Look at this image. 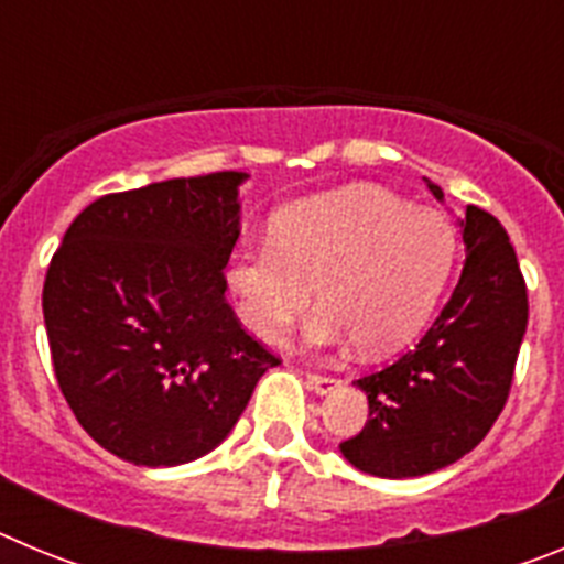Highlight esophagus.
Wrapping results in <instances>:
<instances>
[{
    "label": "esophagus",
    "instance_id": "obj_1",
    "mask_svg": "<svg viewBox=\"0 0 564 564\" xmlns=\"http://www.w3.org/2000/svg\"><path fill=\"white\" fill-rule=\"evenodd\" d=\"M307 383H311V390H316L318 395H327L338 387V378L333 376H322V372H307Z\"/></svg>",
    "mask_w": 564,
    "mask_h": 564
}]
</instances>
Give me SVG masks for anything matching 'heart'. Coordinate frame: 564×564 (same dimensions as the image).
I'll return each instance as SVG.
<instances>
[{
  "label": "heart",
  "mask_w": 564,
  "mask_h": 564,
  "mask_svg": "<svg viewBox=\"0 0 564 564\" xmlns=\"http://www.w3.org/2000/svg\"><path fill=\"white\" fill-rule=\"evenodd\" d=\"M455 259L457 234L443 214L356 186L285 208L271 242L234 253L228 288L242 325L262 341L285 336L318 285L325 307L307 341L352 336L361 350L390 352L430 322Z\"/></svg>",
  "instance_id": "1"
}]
</instances>
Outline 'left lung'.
<instances>
[{
	"instance_id": "left-lung-1",
	"label": "left lung",
	"mask_w": 564,
	"mask_h": 564,
	"mask_svg": "<svg viewBox=\"0 0 564 564\" xmlns=\"http://www.w3.org/2000/svg\"><path fill=\"white\" fill-rule=\"evenodd\" d=\"M460 228L466 262L441 316L410 352L356 381L370 417L338 449L367 475L401 480L460 460L508 401L528 325L525 279L495 214L466 206Z\"/></svg>"
}]
</instances>
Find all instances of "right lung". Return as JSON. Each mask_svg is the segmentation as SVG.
I'll use <instances>...</instances> for the list:
<instances>
[{"instance_id": "right-lung-1", "label": "right lung", "mask_w": 564, "mask_h": 564, "mask_svg": "<svg viewBox=\"0 0 564 564\" xmlns=\"http://www.w3.org/2000/svg\"><path fill=\"white\" fill-rule=\"evenodd\" d=\"M242 181L212 172L104 194L50 259L58 390L84 432L134 466L208 455L279 364L226 302Z\"/></svg>"}]
</instances>
